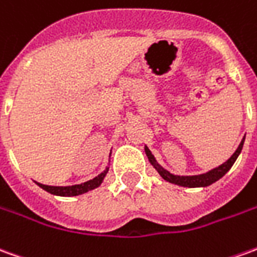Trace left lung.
Here are the masks:
<instances>
[{"label":"left lung","instance_id":"left-lung-1","mask_svg":"<svg viewBox=\"0 0 257 257\" xmlns=\"http://www.w3.org/2000/svg\"><path fill=\"white\" fill-rule=\"evenodd\" d=\"M243 142H245V136L243 139L239 143V146L236 147L235 153L229 157L225 163H222L216 168L210 170V171L204 172V174H199V175H175V174H171L170 171H167L166 168L160 166L157 163V160L153 156V153L150 152V149L147 146H145V152H146V156L150 164L156 168V171L159 172L160 177L170 182V184L178 185V186H185V188H204V186H209V185L214 184L216 181H218L220 178H222L227 172L229 171V168L234 166V163L238 159V156L241 154L242 147H243Z\"/></svg>","mask_w":257,"mask_h":257}]
</instances>
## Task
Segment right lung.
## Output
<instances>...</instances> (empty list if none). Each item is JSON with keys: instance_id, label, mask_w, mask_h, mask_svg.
<instances>
[{"instance_id": "add662e5", "label": "right lung", "mask_w": 257, "mask_h": 257, "mask_svg": "<svg viewBox=\"0 0 257 257\" xmlns=\"http://www.w3.org/2000/svg\"><path fill=\"white\" fill-rule=\"evenodd\" d=\"M110 170V166L105 167V170L103 172H100L97 177H94L90 181H86V182H82V184L78 185H69V186H50V185H43L40 182H36V184L40 186L41 189L47 191L48 193L51 195H55V196H79V195H83L86 192L93 191L98 188L100 185L103 184L104 178L107 175V172Z\"/></svg>"}]
</instances>
